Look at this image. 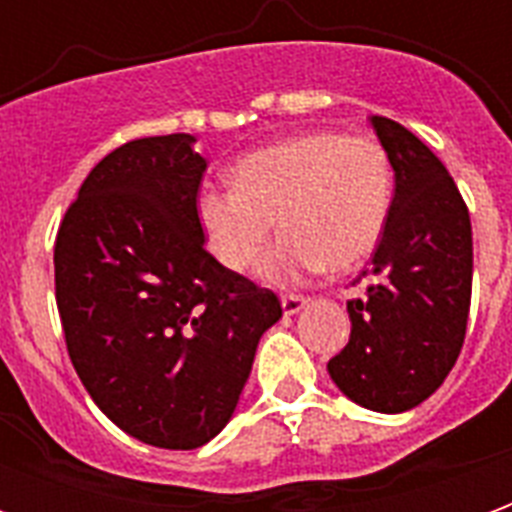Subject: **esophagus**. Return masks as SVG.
<instances>
[{"label":"esophagus","instance_id":"obj_1","mask_svg":"<svg viewBox=\"0 0 512 512\" xmlns=\"http://www.w3.org/2000/svg\"><path fill=\"white\" fill-rule=\"evenodd\" d=\"M307 296H301V293H285L282 296V310H285V315H296L299 310H304L307 307Z\"/></svg>","mask_w":512,"mask_h":512}]
</instances>
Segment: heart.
<instances>
[{
    "label": "heart",
    "mask_w": 512,
    "mask_h": 512,
    "mask_svg": "<svg viewBox=\"0 0 512 512\" xmlns=\"http://www.w3.org/2000/svg\"><path fill=\"white\" fill-rule=\"evenodd\" d=\"M392 205V167L373 136L332 131L290 136L241 158L233 186L197 197L205 241L230 271H249L274 233L282 238L260 266L268 282H293L326 263L356 266L376 249Z\"/></svg>",
    "instance_id": "heart-1"
}]
</instances>
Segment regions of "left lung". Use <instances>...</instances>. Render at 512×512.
<instances>
[{"instance_id": "left-lung-1", "label": "left lung", "mask_w": 512, "mask_h": 512, "mask_svg": "<svg viewBox=\"0 0 512 512\" xmlns=\"http://www.w3.org/2000/svg\"><path fill=\"white\" fill-rule=\"evenodd\" d=\"M395 169V197L365 299L348 301L351 340L329 376L354 403L384 414L419 406L461 354L472 304V222L455 180L422 139L373 117ZM362 277L356 282H362Z\"/></svg>"}]
</instances>
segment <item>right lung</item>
Here are the masks:
<instances>
[{
    "instance_id": "1",
    "label": "right lung",
    "mask_w": 512,
    "mask_h": 512,
    "mask_svg": "<svg viewBox=\"0 0 512 512\" xmlns=\"http://www.w3.org/2000/svg\"><path fill=\"white\" fill-rule=\"evenodd\" d=\"M191 134L104 156L54 244L65 345L95 406L128 436L194 450L230 422L277 293L224 268L197 219L208 161Z\"/></svg>"
}]
</instances>
